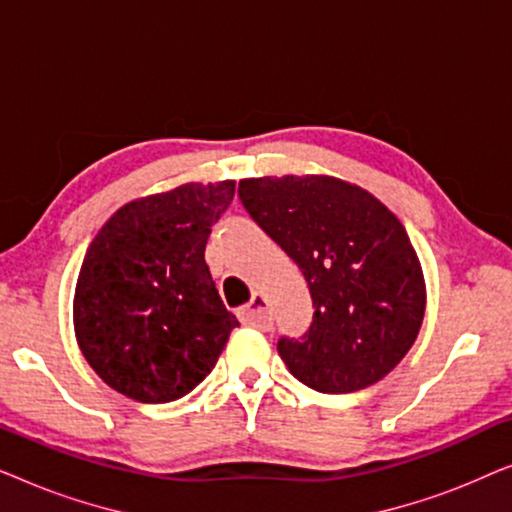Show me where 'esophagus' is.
Instances as JSON below:
<instances>
[{
    "instance_id": "1",
    "label": "esophagus",
    "mask_w": 512,
    "mask_h": 512,
    "mask_svg": "<svg viewBox=\"0 0 512 512\" xmlns=\"http://www.w3.org/2000/svg\"><path fill=\"white\" fill-rule=\"evenodd\" d=\"M240 317L244 324L254 326V328H261V331H268L272 326V317H270V310H268V300L263 296H254L249 300V305L242 307Z\"/></svg>"
}]
</instances>
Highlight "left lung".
<instances>
[{
  "label": "left lung",
  "mask_w": 512,
  "mask_h": 512,
  "mask_svg": "<svg viewBox=\"0 0 512 512\" xmlns=\"http://www.w3.org/2000/svg\"><path fill=\"white\" fill-rule=\"evenodd\" d=\"M237 193L310 286V331L277 342L291 375L321 394H352L389 375L426 310L422 265L396 214L326 174L242 179Z\"/></svg>",
  "instance_id": "obj_1"
}]
</instances>
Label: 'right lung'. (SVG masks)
<instances>
[{
    "label": "right lung",
    "mask_w": 512,
    "mask_h": 512,
    "mask_svg": "<svg viewBox=\"0 0 512 512\" xmlns=\"http://www.w3.org/2000/svg\"><path fill=\"white\" fill-rule=\"evenodd\" d=\"M235 181L181 184L123 205L83 258L74 333L90 368L118 394L170 403L219 361L237 324L216 291L205 244Z\"/></svg>",
    "instance_id": "1"
}]
</instances>
